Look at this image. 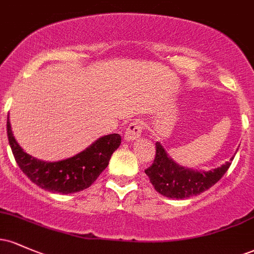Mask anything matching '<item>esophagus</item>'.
Segmentation results:
<instances>
[{
	"label": "esophagus",
	"mask_w": 254,
	"mask_h": 254,
	"mask_svg": "<svg viewBox=\"0 0 254 254\" xmlns=\"http://www.w3.org/2000/svg\"><path fill=\"white\" fill-rule=\"evenodd\" d=\"M143 131V123L139 119H133L127 127L125 131V139L127 141H132V139L138 138Z\"/></svg>",
	"instance_id": "esophagus-1"
}]
</instances>
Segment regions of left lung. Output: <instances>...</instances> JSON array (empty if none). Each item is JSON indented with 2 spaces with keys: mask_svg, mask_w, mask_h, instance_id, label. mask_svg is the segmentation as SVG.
Returning <instances> with one entry per match:
<instances>
[{
  "mask_svg": "<svg viewBox=\"0 0 254 254\" xmlns=\"http://www.w3.org/2000/svg\"><path fill=\"white\" fill-rule=\"evenodd\" d=\"M155 159L145 170L154 189L168 198H189L202 193L215 185L232 165V160L209 172H197L180 167L167 155L160 142H156Z\"/></svg>",
  "mask_w": 254,
  "mask_h": 254,
  "instance_id": "left-lung-1",
  "label": "left lung"
}]
</instances>
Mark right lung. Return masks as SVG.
Segmentation results:
<instances>
[{"label": "right lung", "mask_w": 254, "mask_h": 254, "mask_svg": "<svg viewBox=\"0 0 254 254\" xmlns=\"http://www.w3.org/2000/svg\"><path fill=\"white\" fill-rule=\"evenodd\" d=\"M7 135L16 164L28 179L44 190L63 194L89 188L107 167L111 155L122 142L121 135L111 133L70 159L45 162L28 155L20 147L11 132L9 117L7 118Z\"/></svg>", "instance_id": "right-lung-1"}]
</instances>
